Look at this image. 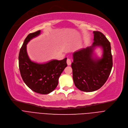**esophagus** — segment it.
<instances>
[{"label": "esophagus", "mask_w": 128, "mask_h": 128, "mask_svg": "<svg viewBox=\"0 0 128 128\" xmlns=\"http://www.w3.org/2000/svg\"><path fill=\"white\" fill-rule=\"evenodd\" d=\"M72 63V60L70 58H68L67 60V64H68V65H70Z\"/></svg>", "instance_id": "34e87169"}]
</instances>
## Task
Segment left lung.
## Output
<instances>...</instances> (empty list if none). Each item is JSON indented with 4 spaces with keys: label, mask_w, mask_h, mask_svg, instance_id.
<instances>
[{
    "label": "left lung",
    "mask_w": 128,
    "mask_h": 128,
    "mask_svg": "<svg viewBox=\"0 0 128 128\" xmlns=\"http://www.w3.org/2000/svg\"><path fill=\"white\" fill-rule=\"evenodd\" d=\"M94 42L90 46L73 53L72 63L74 82L82 91L93 92L104 85L108 79L112 67V58L110 42L101 32L94 31ZM96 46L103 50L101 58L94 56Z\"/></svg>",
    "instance_id": "1"
}]
</instances>
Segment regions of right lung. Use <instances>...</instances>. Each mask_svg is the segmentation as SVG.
Wrapping results in <instances>:
<instances>
[{
  "label": "right lung",
  "instance_id": "right-lung-1",
  "mask_svg": "<svg viewBox=\"0 0 128 128\" xmlns=\"http://www.w3.org/2000/svg\"><path fill=\"white\" fill-rule=\"evenodd\" d=\"M40 30L30 34L20 49L18 65L21 77L25 84L36 93L46 94L54 90L58 78L68 65L67 58L62 60H53L43 64L34 62L27 53L26 44L31 39L40 34Z\"/></svg>",
  "mask_w": 128,
  "mask_h": 128
}]
</instances>
